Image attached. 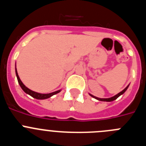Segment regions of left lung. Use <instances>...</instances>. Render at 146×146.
Returning <instances> with one entry per match:
<instances>
[{"label": "left lung", "mask_w": 146, "mask_h": 146, "mask_svg": "<svg viewBox=\"0 0 146 146\" xmlns=\"http://www.w3.org/2000/svg\"><path fill=\"white\" fill-rule=\"evenodd\" d=\"M129 86H126V87L124 89H123V91H121V92H120V93H118V94H116V95H115V96H113V97L108 98V99H101V98H98V97H96V96H93V95H91V94H90V96H92V97H94V98H95V99H97V100H99V101H102V102H112V101H114L115 99H116L118 97H119V96H121V95H122V94H123V93H124L125 91H126V90H127V88H128Z\"/></svg>", "instance_id": "obj_1"}]
</instances>
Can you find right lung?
I'll return each instance as SVG.
<instances>
[{"mask_svg": "<svg viewBox=\"0 0 146 146\" xmlns=\"http://www.w3.org/2000/svg\"><path fill=\"white\" fill-rule=\"evenodd\" d=\"M15 72H16V76H17V78L18 82H19V84H20V87H21V88L23 89V91H24L25 93H26L27 94H29L30 96H31L32 97L35 98V99H48V98L51 97V96L55 95V94H58V93L60 91V90H58V91H55V92H52V93H50V94H39V93H37V92H35V91H31V89L28 88H27L26 86L23 84V82H22V81L20 80L19 75H18L17 74V68H15Z\"/></svg>", "mask_w": 146, "mask_h": 146, "instance_id": "1", "label": "right lung"}]
</instances>
